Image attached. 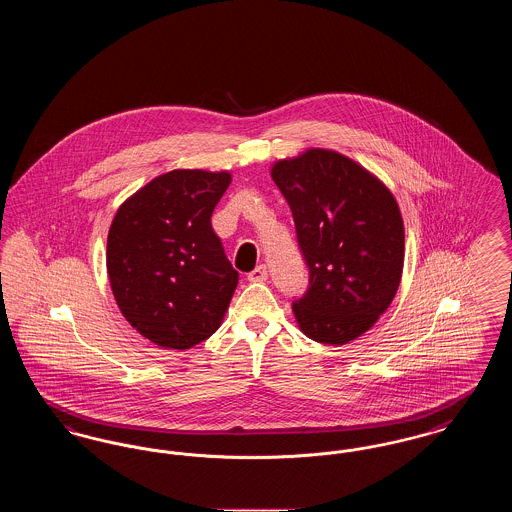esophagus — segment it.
Listing matches in <instances>:
<instances>
[{"instance_id": "esophagus-1", "label": "esophagus", "mask_w": 512, "mask_h": 512, "mask_svg": "<svg viewBox=\"0 0 512 512\" xmlns=\"http://www.w3.org/2000/svg\"><path fill=\"white\" fill-rule=\"evenodd\" d=\"M268 278V268L265 265H259L257 268H253L249 274H247V280L249 282H265Z\"/></svg>"}]
</instances>
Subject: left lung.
<instances>
[{
  "label": "left lung",
  "mask_w": 512,
  "mask_h": 512,
  "mask_svg": "<svg viewBox=\"0 0 512 512\" xmlns=\"http://www.w3.org/2000/svg\"><path fill=\"white\" fill-rule=\"evenodd\" d=\"M272 180L292 209L309 286L293 315L311 340L343 345L390 307L405 251L403 219L390 190L355 161L309 149L278 161Z\"/></svg>",
  "instance_id": "obj_1"
}]
</instances>
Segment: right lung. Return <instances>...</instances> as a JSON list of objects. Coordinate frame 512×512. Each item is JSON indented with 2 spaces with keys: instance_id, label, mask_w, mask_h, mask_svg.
Wrapping results in <instances>:
<instances>
[{
  "instance_id": "add662e5",
  "label": "right lung",
  "mask_w": 512,
  "mask_h": 512,
  "mask_svg": "<svg viewBox=\"0 0 512 512\" xmlns=\"http://www.w3.org/2000/svg\"><path fill=\"white\" fill-rule=\"evenodd\" d=\"M228 172L171 171L126 199L107 238V274L124 318L147 340L190 349L217 332L238 286L211 215Z\"/></svg>"
}]
</instances>
